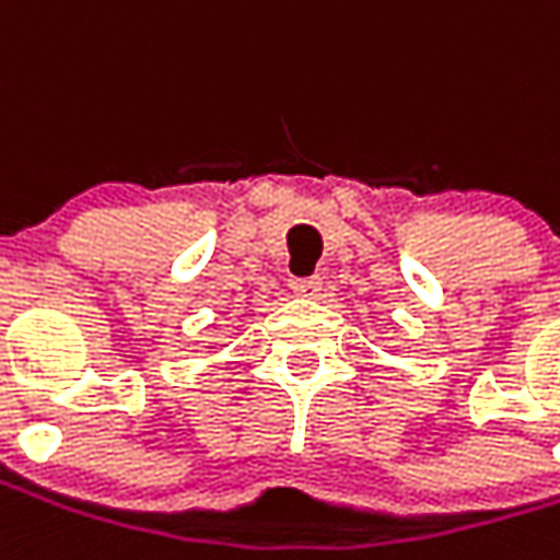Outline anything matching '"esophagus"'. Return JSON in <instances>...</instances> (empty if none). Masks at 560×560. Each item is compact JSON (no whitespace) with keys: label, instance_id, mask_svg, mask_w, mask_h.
<instances>
[{"label":"esophagus","instance_id":"1","mask_svg":"<svg viewBox=\"0 0 560 560\" xmlns=\"http://www.w3.org/2000/svg\"><path fill=\"white\" fill-rule=\"evenodd\" d=\"M291 291L296 293V296H306V300H312V296H318L320 279L318 276H308V279H291Z\"/></svg>","mask_w":560,"mask_h":560}]
</instances>
